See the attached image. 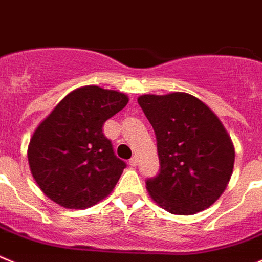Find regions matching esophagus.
I'll return each instance as SVG.
<instances>
[{
  "mask_svg": "<svg viewBox=\"0 0 262 262\" xmlns=\"http://www.w3.org/2000/svg\"><path fill=\"white\" fill-rule=\"evenodd\" d=\"M129 164H130L132 167H136L137 164H138V157H137V155L132 157L130 160H129Z\"/></svg>",
  "mask_w": 262,
  "mask_h": 262,
  "instance_id": "34e87169",
  "label": "esophagus"
}]
</instances>
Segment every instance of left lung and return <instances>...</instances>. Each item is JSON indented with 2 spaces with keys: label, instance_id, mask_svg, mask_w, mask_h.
Wrapping results in <instances>:
<instances>
[{
  "label": "left lung",
  "instance_id": "8db88e82",
  "mask_svg": "<svg viewBox=\"0 0 262 262\" xmlns=\"http://www.w3.org/2000/svg\"><path fill=\"white\" fill-rule=\"evenodd\" d=\"M138 104L157 137L160 168L146 180L151 199L178 215L211 206L227 187L235 162L234 145L221 120L187 93L142 95Z\"/></svg>",
  "mask_w": 262,
  "mask_h": 262
}]
</instances>
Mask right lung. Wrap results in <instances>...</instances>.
Listing matches in <instances>:
<instances>
[{
	"label": "right lung",
	"mask_w": 262,
	"mask_h": 262,
	"mask_svg": "<svg viewBox=\"0 0 262 262\" xmlns=\"http://www.w3.org/2000/svg\"><path fill=\"white\" fill-rule=\"evenodd\" d=\"M128 102L119 91L84 86L68 94L40 122L27 154L47 197L67 209H86L112 192L126 163L115 155L103 124Z\"/></svg>",
	"instance_id": "right-lung-1"
}]
</instances>
